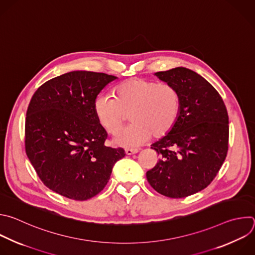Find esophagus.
I'll return each instance as SVG.
<instances>
[{
	"instance_id": "obj_1",
	"label": "esophagus",
	"mask_w": 255,
	"mask_h": 255,
	"mask_svg": "<svg viewBox=\"0 0 255 255\" xmlns=\"http://www.w3.org/2000/svg\"><path fill=\"white\" fill-rule=\"evenodd\" d=\"M126 154L128 155V156H129V155H133V154H136V152L138 151V149L137 148H126Z\"/></svg>"
}]
</instances>
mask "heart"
Segmentation results:
<instances>
[{"mask_svg":"<svg viewBox=\"0 0 255 255\" xmlns=\"http://www.w3.org/2000/svg\"><path fill=\"white\" fill-rule=\"evenodd\" d=\"M115 91L116 98L99 94L93 103L97 122L112 133L130 114L133 123L115 133V144L134 147L148 140L151 134L156 138L167 135L176 126L181 111V95L174 85L132 78L118 85Z\"/></svg>","mask_w":255,"mask_h":255,"instance_id":"1","label":"heart"}]
</instances>
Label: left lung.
<instances>
[{"label": "left lung", "instance_id": "1", "mask_svg": "<svg viewBox=\"0 0 255 255\" xmlns=\"http://www.w3.org/2000/svg\"><path fill=\"white\" fill-rule=\"evenodd\" d=\"M181 95L174 128L150 145L160 157L146 172L149 185L170 198H185L205 189L216 177L228 151L229 122L218 91L185 67L155 73Z\"/></svg>", "mask_w": 255, "mask_h": 255}]
</instances>
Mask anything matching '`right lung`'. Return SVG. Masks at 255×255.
Returning <instances> with one entry per match:
<instances>
[{"label": "right lung", "instance_id": "right-lung-1", "mask_svg": "<svg viewBox=\"0 0 255 255\" xmlns=\"http://www.w3.org/2000/svg\"><path fill=\"white\" fill-rule=\"evenodd\" d=\"M117 77L71 71L42 84L33 94L25 122V149L43 184L61 196L84 201L104 190L115 164L126 154L106 146V129L93 103Z\"/></svg>", "mask_w": 255, "mask_h": 255}]
</instances>
